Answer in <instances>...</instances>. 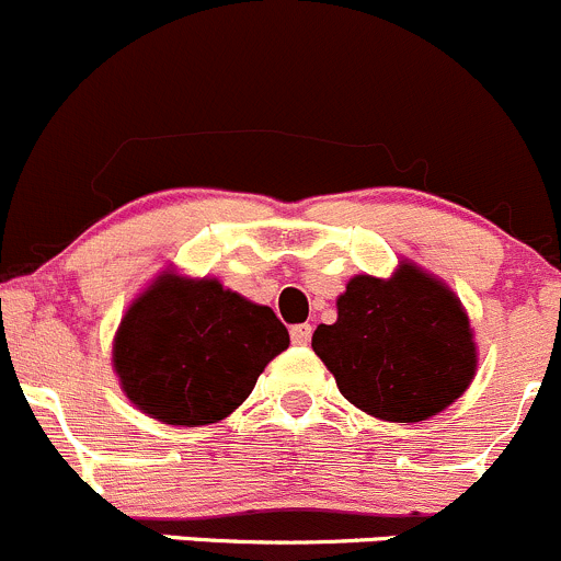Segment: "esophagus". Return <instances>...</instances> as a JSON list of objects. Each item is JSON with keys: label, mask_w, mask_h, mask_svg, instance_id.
<instances>
[{"label": "esophagus", "mask_w": 561, "mask_h": 561, "mask_svg": "<svg viewBox=\"0 0 561 561\" xmlns=\"http://www.w3.org/2000/svg\"><path fill=\"white\" fill-rule=\"evenodd\" d=\"M310 335H313V327L310 324H294L291 327V343H297V346H308Z\"/></svg>", "instance_id": "34e87169"}]
</instances>
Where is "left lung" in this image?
Returning a JSON list of instances; mask_svg holds the SVG:
<instances>
[{"label": "left lung", "instance_id": "8db88e82", "mask_svg": "<svg viewBox=\"0 0 561 561\" xmlns=\"http://www.w3.org/2000/svg\"><path fill=\"white\" fill-rule=\"evenodd\" d=\"M313 352L341 396L387 423H423L469 390L477 343L458 294L414 262L390 278L354 275Z\"/></svg>", "mask_w": 561, "mask_h": 561}]
</instances>
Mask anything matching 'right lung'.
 <instances>
[{
	"label": "right lung",
	"instance_id": "obj_1",
	"mask_svg": "<svg viewBox=\"0 0 561 561\" xmlns=\"http://www.w3.org/2000/svg\"><path fill=\"white\" fill-rule=\"evenodd\" d=\"M286 348L288 330L273 308L209 275L163 270L127 305L111 365L138 412L198 428L229 417Z\"/></svg>",
	"mask_w": 561,
	"mask_h": 561
}]
</instances>
